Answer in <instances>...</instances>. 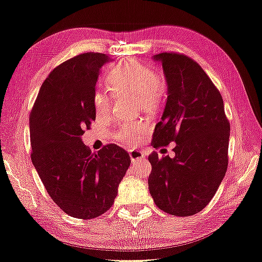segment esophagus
I'll list each match as a JSON object with an SVG mask.
<instances>
[{
	"instance_id": "esophagus-1",
	"label": "esophagus",
	"mask_w": 262,
	"mask_h": 262,
	"mask_svg": "<svg viewBox=\"0 0 262 262\" xmlns=\"http://www.w3.org/2000/svg\"><path fill=\"white\" fill-rule=\"evenodd\" d=\"M129 156L132 161H139V160H143L146 159V154L143 151L139 150V149H133L129 151Z\"/></svg>"
}]
</instances>
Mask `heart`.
<instances>
[{"mask_svg": "<svg viewBox=\"0 0 262 262\" xmlns=\"http://www.w3.org/2000/svg\"><path fill=\"white\" fill-rule=\"evenodd\" d=\"M107 88L119 97L134 94L135 106L147 112H154L165 102L168 84L162 73L151 70L136 58H127L116 62L106 73ZM93 106L99 116L108 115L112 108V97L103 91H96L93 96ZM148 124L142 120L122 123L116 132V139L121 143L135 144L147 133Z\"/></svg>", "mask_w": 262, "mask_h": 262, "instance_id": "heart-1", "label": "heart"}]
</instances>
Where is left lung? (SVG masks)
I'll return each mask as SVG.
<instances>
[{
	"instance_id": "left-lung-1",
	"label": "left lung",
	"mask_w": 262,
	"mask_h": 262,
	"mask_svg": "<svg viewBox=\"0 0 262 262\" xmlns=\"http://www.w3.org/2000/svg\"><path fill=\"white\" fill-rule=\"evenodd\" d=\"M168 96L151 146L175 142L174 158L149 155L148 187L155 205L177 216L194 215L205 208L220 186L228 166L231 124L219 89L193 58L161 53Z\"/></svg>"
}]
</instances>
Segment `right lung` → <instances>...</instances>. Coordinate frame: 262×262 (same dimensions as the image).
<instances>
[{"label":"right lung","instance_id":"1","mask_svg":"<svg viewBox=\"0 0 262 262\" xmlns=\"http://www.w3.org/2000/svg\"><path fill=\"white\" fill-rule=\"evenodd\" d=\"M101 53H83L54 68L29 115L31 161L52 200L77 219H94L114 204L130 165L123 148L109 143L92 153L81 135L96 118L93 96Z\"/></svg>","mask_w":262,"mask_h":262}]
</instances>
